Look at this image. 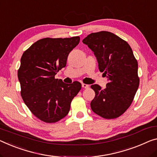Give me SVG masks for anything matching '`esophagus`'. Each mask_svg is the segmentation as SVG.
Returning <instances> with one entry per match:
<instances>
[{"mask_svg": "<svg viewBox=\"0 0 157 157\" xmlns=\"http://www.w3.org/2000/svg\"><path fill=\"white\" fill-rule=\"evenodd\" d=\"M82 87H83V88H88L89 86L87 85V84H85V83H82Z\"/></svg>", "mask_w": 157, "mask_h": 157, "instance_id": "1", "label": "esophagus"}]
</instances>
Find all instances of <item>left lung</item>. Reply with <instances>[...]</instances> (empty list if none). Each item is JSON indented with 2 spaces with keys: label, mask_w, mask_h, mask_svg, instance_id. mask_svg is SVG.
Wrapping results in <instances>:
<instances>
[{
  "label": "left lung",
  "mask_w": 157,
  "mask_h": 157,
  "mask_svg": "<svg viewBox=\"0 0 157 157\" xmlns=\"http://www.w3.org/2000/svg\"><path fill=\"white\" fill-rule=\"evenodd\" d=\"M94 52L100 71L109 81L102 89L90 87L95 96L90 102L93 112L105 119L120 117L131 106L139 87L138 64L128 43L109 31L89 34L83 40Z\"/></svg>",
  "instance_id": "obj_1"
}]
</instances>
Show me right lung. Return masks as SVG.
<instances>
[{
	"label": "right lung",
	"mask_w": 157,
	"mask_h": 157,
	"mask_svg": "<svg viewBox=\"0 0 157 157\" xmlns=\"http://www.w3.org/2000/svg\"><path fill=\"white\" fill-rule=\"evenodd\" d=\"M79 41V36L42 38L21 57L17 75L21 98L42 121L55 123L66 117L72 100L81 90L78 81L67 84L55 78L57 72L66 67L69 52Z\"/></svg>",
	"instance_id": "1"
}]
</instances>
